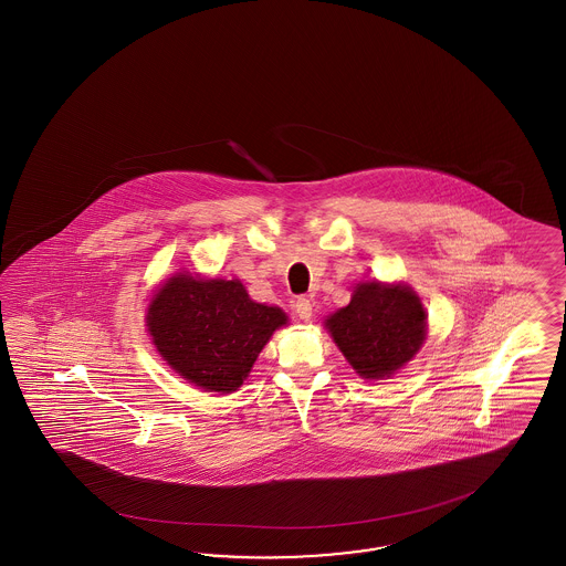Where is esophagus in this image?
Returning a JSON list of instances; mask_svg holds the SVG:
<instances>
[{
	"label": "esophagus",
	"mask_w": 566,
	"mask_h": 566,
	"mask_svg": "<svg viewBox=\"0 0 566 566\" xmlns=\"http://www.w3.org/2000/svg\"><path fill=\"white\" fill-rule=\"evenodd\" d=\"M292 307H294V313L298 315V319H303V322H308V319H311V315H313V305H311V301H308V298H296Z\"/></svg>",
	"instance_id": "1"
}]
</instances>
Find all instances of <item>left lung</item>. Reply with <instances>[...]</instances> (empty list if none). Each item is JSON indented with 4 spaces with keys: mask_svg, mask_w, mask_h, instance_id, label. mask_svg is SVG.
Segmentation results:
<instances>
[{
    "mask_svg": "<svg viewBox=\"0 0 566 566\" xmlns=\"http://www.w3.org/2000/svg\"><path fill=\"white\" fill-rule=\"evenodd\" d=\"M326 329L353 369L365 379H386L417 355L428 334V315L411 286L363 282Z\"/></svg>",
    "mask_w": 566,
    "mask_h": 566,
    "instance_id": "obj_1",
    "label": "left lung"
}]
</instances>
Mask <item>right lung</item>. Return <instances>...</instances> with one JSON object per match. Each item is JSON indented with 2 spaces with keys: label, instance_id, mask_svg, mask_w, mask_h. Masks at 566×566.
<instances>
[{
  "label": "right lung",
  "instance_id": "right-lung-1",
  "mask_svg": "<svg viewBox=\"0 0 566 566\" xmlns=\"http://www.w3.org/2000/svg\"><path fill=\"white\" fill-rule=\"evenodd\" d=\"M155 348L178 376L206 392H237L263 346L289 317L251 301L240 280L176 274L147 308Z\"/></svg>",
  "mask_w": 566,
  "mask_h": 566
}]
</instances>
